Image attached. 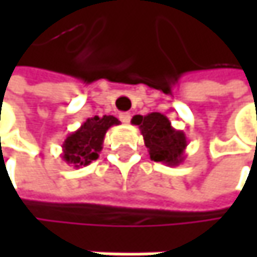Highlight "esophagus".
<instances>
[{"label": "esophagus", "instance_id": "1", "mask_svg": "<svg viewBox=\"0 0 257 257\" xmlns=\"http://www.w3.org/2000/svg\"><path fill=\"white\" fill-rule=\"evenodd\" d=\"M119 119H120L123 123H129V122H131V114H129V113H120V114H119Z\"/></svg>", "mask_w": 257, "mask_h": 257}]
</instances>
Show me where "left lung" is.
<instances>
[{
  "instance_id": "1",
  "label": "left lung",
  "mask_w": 257,
  "mask_h": 257,
  "mask_svg": "<svg viewBox=\"0 0 257 257\" xmlns=\"http://www.w3.org/2000/svg\"><path fill=\"white\" fill-rule=\"evenodd\" d=\"M131 122L141 131L152 161L167 164L168 167H177L184 161L187 147L186 134L173 128L165 114L156 111L146 116L137 114Z\"/></svg>"
}]
</instances>
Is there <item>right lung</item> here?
Returning a JSON list of instances; mask_svg holds the SVG:
<instances>
[{
    "instance_id": "1",
    "label": "right lung",
    "mask_w": 257,
    "mask_h": 257,
    "mask_svg": "<svg viewBox=\"0 0 257 257\" xmlns=\"http://www.w3.org/2000/svg\"><path fill=\"white\" fill-rule=\"evenodd\" d=\"M119 123L114 116L89 117L62 143V159L74 168L89 165L98 159L107 131Z\"/></svg>"
}]
</instances>
